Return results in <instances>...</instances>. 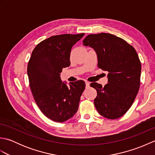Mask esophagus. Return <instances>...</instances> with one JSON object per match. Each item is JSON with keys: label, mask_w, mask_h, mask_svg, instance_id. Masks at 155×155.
I'll return each mask as SVG.
<instances>
[{"label": "esophagus", "mask_w": 155, "mask_h": 155, "mask_svg": "<svg viewBox=\"0 0 155 155\" xmlns=\"http://www.w3.org/2000/svg\"><path fill=\"white\" fill-rule=\"evenodd\" d=\"M85 85H86V88H88L90 86V83L88 81H85Z\"/></svg>", "instance_id": "1"}]
</instances>
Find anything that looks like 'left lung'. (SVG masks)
Instances as JSON below:
<instances>
[{
    "label": "left lung",
    "instance_id": "obj_1",
    "mask_svg": "<svg viewBox=\"0 0 155 155\" xmlns=\"http://www.w3.org/2000/svg\"><path fill=\"white\" fill-rule=\"evenodd\" d=\"M83 42L96 52L98 67L108 72L104 87L97 83L90 84L97 92L94 106L102 116L117 119L130 108L139 91L141 72L139 56L132 46L111 34L88 35Z\"/></svg>",
    "mask_w": 155,
    "mask_h": 155
}]
</instances>
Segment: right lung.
Masks as SVG:
<instances>
[{
	"mask_svg": "<svg viewBox=\"0 0 155 155\" xmlns=\"http://www.w3.org/2000/svg\"><path fill=\"white\" fill-rule=\"evenodd\" d=\"M84 35L64 34L45 39L36 46L28 62L27 74L35 101L42 113L55 122L67 120L78 110L84 82H72L68 87L61 81V72L70 66L72 46Z\"/></svg>",
	"mask_w": 155,
	"mask_h": 155,
	"instance_id": "add662e5",
	"label": "right lung"
}]
</instances>
